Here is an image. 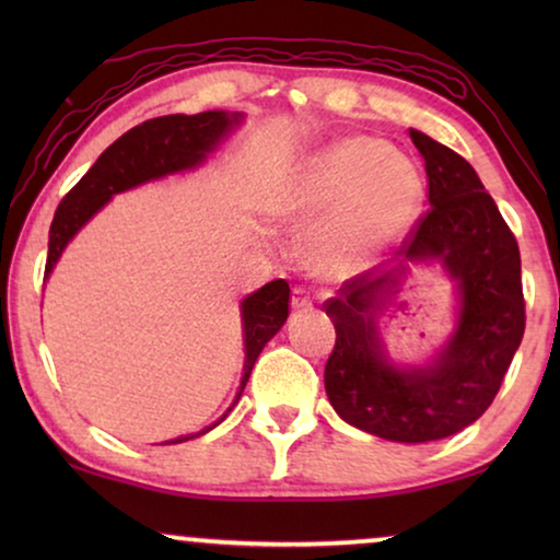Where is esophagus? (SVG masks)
Masks as SVG:
<instances>
[{"label": "esophagus", "mask_w": 560, "mask_h": 560, "mask_svg": "<svg viewBox=\"0 0 560 560\" xmlns=\"http://www.w3.org/2000/svg\"><path fill=\"white\" fill-rule=\"evenodd\" d=\"M290 303H293L295 311H311L313 308V295L308 288L303 285H295L293 288V298H290Z\"/></svg>", "instance_id": "34e87169"}]
</instances>
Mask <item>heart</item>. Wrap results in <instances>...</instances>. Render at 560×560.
<instances>
[{
    "label": "heart",
    "mask_w": 560,
    "mask_h": 560,
    "mask_svg": "<svg viewBox=\"0 0 560 560\" xmlns=\"http://www.w3.org/2000/svg\"><path fill=\"white\" fill-rule=\"evenodd\" d=\"M423 201L418 165L385 140L362 135L313 152L290 194V209L298 213L328 209L313 234V255L328 275L362 270L416 224Z\"/></svg>",
    "instance_id": "obj_1"
}]
</instances>
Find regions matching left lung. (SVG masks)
Instances as JSON below:
<instances>
[{"label":"left lung","mask_w":560,"mask_h":560,"mask_svg":"<svg viewBox=\"0 0 560 560\" xmlns=\"http://www.w3.org/2000/svg\"><path fill=\"white\" fill-rule=\"evenodd\" d=\"M425 160L428 209L400 244V262L362 272L328 298L336 343L324 382L349 425L385 441L448 439L481 418L525 334L515 234L479 175L446 144L410 129ZM439 258L459 288L457 331L425 368H395L376 334V311L399 284L405 261Z\"/></svg>","instance_id":"1"}]
</instances>
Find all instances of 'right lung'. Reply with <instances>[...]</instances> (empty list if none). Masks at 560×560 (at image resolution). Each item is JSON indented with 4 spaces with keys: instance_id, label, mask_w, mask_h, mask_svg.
I'll use <instances>...</instances> for the list:
<instances>
[{
    "instance_id": "right-lung-1",
    "label": "right lung",
    "mask_w": 560,
    "mask_h": 560,
    "mask_svg": "<svg viewBox=\"0 0 560 560\" xmlns=\"http://www.w3.org/2000/svg\"><path fill=\"white\" fill-rule=\"evenodd\" d=\"M242 121V114L226 112H201V114H167V117L148 119L119 137L102 152V158L89 167V173L58 203L56 217L50 224L48 262H45V280L63 255L68 242L79 234V229L109 201L112 196L129 190L140 183L163 178V175L188 171L203 163L206 152L217 148V142L229 129ZM290 285L285 280H272L247 295L242 301V326H244V374L242 387L236 393L234 405L240 402L242 389L247 385L252 366L265 343L280 331L288 320ZM232 405V408H234ZM229 408V410H232ZM226 410V412H229ZM226 418V416H224ZM221 418V420H224ZM219 420V423H221ZM213 423V425H219ZM213 425L201 433L180 435L165 443H183L196 435L209 433Z\"/></svg>"
}]
</instances>
